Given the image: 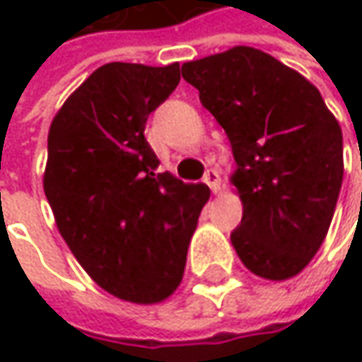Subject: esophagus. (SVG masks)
Instances as JSON below:
<instances>
[{"label": "esophagus", "mask_w": 362, "mask_h": 362, "mask_svg": "<svg viewBox=\"0 0 362 362\" xmlns=\"http://www.w3.org/2000/svg\"><path fill=\"white\" fill-rule=\"evenodd\" d=\"M203 182L211 188V192H220V172L216 170V168H209L207 172H205V176H203Z\"/></svg>", "instance_id": "esophagus-1"}]
</instances>
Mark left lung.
Instances as JSON below:
<instances>
[{
  "label": "left lung",
  "mask_w": 362,
  "mask_h": 362,
  "mask_svg": "<svg viewBox=\"0 0 362 362\" xmlns=\"http://www.w3.org/2000/svg\"><path fill=\"white\" fill-rule=\"evenodd\" d=\"M224 127L243 201L230 241L253 274H298L325 239L344 178L341 129L319 90L266 52L233 47L182 64Z\"/></svg>",
  "instance_id": "obj_1"
}]
</instances>
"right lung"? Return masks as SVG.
Masks as SVG:
<instances>
[{"mask_svg": "<svg viewBox=\"0 0 362 362\" xmlns=\"http://www.w3.org/2000/svg\"><path fill=\"white\" fill-rule=\"evenodd\" d=\"M180 83V64L109 62L62 105L47 136L43 190L58 230L109 293L153 304L180 285L205 184L157 174L148 115Z\"/></svg>", "mask_w": 362, "mask_h": 362, "instance_id": "add662e5", "label": "right lung"}]
</instances>
